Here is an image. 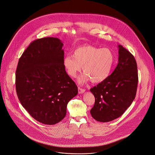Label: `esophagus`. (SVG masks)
<instances>
[{
    "label": "esophagus",
    "instance_id": "obj_1",
    "mask_svg": "<svg viewBox=\"0 0 155 155\" xmlns=\"http://www.w3.org/2000/svg\"><path fill=\"white\" fill-rule=\"evenodd\" d=\"M85 90L84 89L81 88H78V93L79 94H82L84 92H85Z\"/></svg>",
    "mask_w": 155,
    "mask_h": 155
}]
</instances>
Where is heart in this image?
I'll return each mask as SVG.
<instances>
[{
    "label": "heart",
    "instance_id": "b5f03b06",
    "mask_svg": "<svg viewBox=\"0 0 155 155\" xmlns=\"http://www.w3.org/2000/svg\"><path fill=\"white\" fill-rule=\"evenodd\" d=\"M114 60V54L110 49L87 45L77 48L73 56H65L63 64L67 73L73 78L83 67L85 74L79 78L80 84L89 80L93 83H100L109 77Z\"/></svg>",
    "mask_w": 155,
    "mask_h": 155
}]
</instances>
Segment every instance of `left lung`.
<instances>
[{
  "mask_svg": "<svg viewBox=\"0 0 155 155\" xmlns=\"http://www.w3.org/2000/svg\"><path fill=\"white\" fill-rule=\"evenodd\" d=\"M118 64L104 81L90 91L95 98L90 111L100 122H109L121 116L134 100L138 82L136 60L133 54L119 45Z\"/></svg>",
  "mask_w": 155,
  "mask_h": 155,
  "instance_id": "left-lung-1",
  "label": "left lung"
}]
</instances>
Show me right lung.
Listing matches in <instances>:
<instances>
[{"label": "right lung", "instance_id": "add662e5", "mask_svg": "<svg viewBox=\"0 0 155 155\" xmlns=\"http://www.w3.org/2000/svg\"><path fill=\"white\" fill-rule=\"evenodd\" d=\"M63 46L53 37L33 41L19 59L15 72L20 103L33 118L47 125L65 117L67 104L78 94L63 64Z\"/></svg>", "mask_w": 155, "mask_h": 155}]
</instances>
